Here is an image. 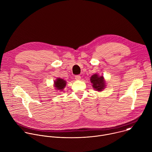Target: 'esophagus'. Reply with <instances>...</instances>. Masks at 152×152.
Listing matches in <instances>:
<instances>
[{"label":"esophagus","instance_id":"1","mask_svg":"<svg viewBox=\"0 0 152 152\" xmlns=\"http://www.w3.org/2000/svg\"><path fill=\"white\" fill-rule=\"evenodd\" d=\"M80 79H81V77H80V75H76L75 76V79L76 80H80Z\"/></svg>","mask_w":152,"mask_h":152}]
</instances>
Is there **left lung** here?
I'll list each match as a JSON object with an SVG mask.
<instances>
[{
	"instance_id": "obj_1",
	"label": "left lung",
	"mask_w": 152,
	"mask_h": 152,
	"mask_svg": "<svg viewBox=\"0 0 152 152\" xmlns=\"http://www.w3.org/2000/svg\"><path fill=\"white\" fill-rule=\"evenodd\" d=\"M93 88L98 91H102L105 87V80L103 76H99L97 74L93 75L90 79Z\"/></svg>"
}]
</instances>
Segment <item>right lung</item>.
Here are the masks:
<instances>
[{
  "mask_svg": "<svg viewBox=\"0 0 152 152\" xmlns=\"http://www.w3.org/2000/svg\"><path fill=\"white\" fill-rule=\"evenodd\" d=\"M54 85L57 90L62 91L66 85V82L63 79L58 78L56 81H54Z\"/></svg>",
  "mask_w": 152,
  "mask_h": 152,
  "instance_id": "obj_1",
  "label": "right lung"
}]
</instances>
